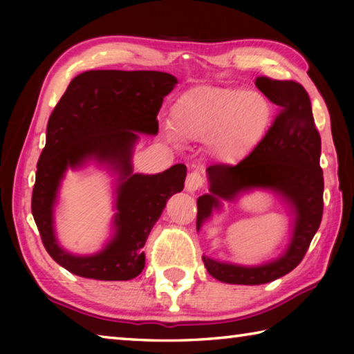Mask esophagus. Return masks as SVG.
<instances>
[{
    "label": "esophagus",
    "instance_id": "34e87169",
    "mask_svg": "<svg viewBox=\"0 0 354 354\" xmlns=\"http://www.w3.org/2000/svg\"><path fill=\"white\" fill-rule=\"evenodd\" d=\"M203 185H205V176L198 171H192L187 176V179H185V189L189 192L198 190L200 187H203Z\"/></svg>",
    "mask_w": 354,
    "mask_h": 354
}]
</instances>
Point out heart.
<instances>
[{
  "label": "heart",
  "mask_w": 354,
  "mask_h": 354,
  "mask_svg": "<svg viewBox=\"0 0 354 354\" xmlns=\"http://www.w3.org/2000/svg\"><path fill=\"white\" fill-rule=\"evenodd\" d=\"M272 106L263 95L241 88L198 86L184 92L170 112V124L185 140L206 142L223 164L243 159L266 134Z\"/></svg>",
  "instance_id": "b5f03b06"
}]
</instances>
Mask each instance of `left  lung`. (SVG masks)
<instances>
[{"label":"left lung","instance_id":"1","mask_svg":"<svg viewBox=\"0 0 354 354\" xmlns=\"http://www.w3.org/2000/svg\"><path fill=\"white\" fill-rule=\"evenodd\" d=\"M256 87L279 109L272 127L247 158L236 165L207 167L211 194L196 201V230L218 206L242 190L267 187L283 194L297 214L295 231L287 253L261 267H239L203 256L207 272L227 284L256 286L270 283L292 272L309 248L323 215V170L320 167V134L304 87L297 81L257 76Z\"/></svg>","mask_w":354,"mask_h":354}]
</instances>
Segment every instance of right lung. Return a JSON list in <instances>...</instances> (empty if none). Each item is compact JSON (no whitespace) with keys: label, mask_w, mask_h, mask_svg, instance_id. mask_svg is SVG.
<instances>
[{"label":"right lung","mask_w":354,"mask_h":354,"mask_svg":"<svg viewBox=\"0 0 354 354\" xmlns=\"http://www.w3.org/2000/svg\"><path fill=\"white\" fill-rule=\"evenodd\" d=\"M176 77L162 71L91 70L77 75L53 109L46 124L31 211L41 242L53 259L82 278L127 281L145 267L149 231L167 200L184 189L187 169L170 167L159 175H133L131 149L138 133L158 134V112ZM97 157L116 165L122 175L118 197V236L100 255L76 258L58 248L52 232V205L67 166Z\"/></svg>","instance_id":"add662e5"}]
</instances>
